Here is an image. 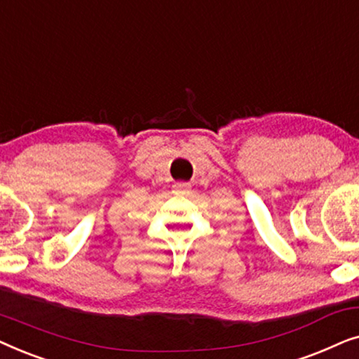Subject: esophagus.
Segmentation results:
<instances>
[{
  "label": "esophagus",
  "instance_id": "1",
  "mask_svg": "<svg viewBox=\"0 0 359 359\" xmlns=\"http://www.w3.org/2000/svg\"><path fill=\"white\" fill-rule=\"evenodd\" d=\"M173 189H175L176 194H186L191 189V184L184 183V181H180V183H175Z\"/></svg>",
  "mask_w": 359,
  "mask_h": 359
}]
</instances>
